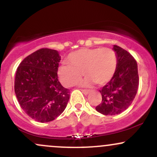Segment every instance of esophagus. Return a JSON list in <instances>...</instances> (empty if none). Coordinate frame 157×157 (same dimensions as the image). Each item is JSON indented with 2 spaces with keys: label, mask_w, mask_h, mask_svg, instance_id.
<instances>
[{
  "label": "esophagus",
  "mask_w": 157,
  "mask_h": 157,
  "mask_svg": "<svg viewBox=\"0 0 157 157\" xmlns=\"http://www.w3.org/2000/svg\"><path fill=\"white\" fill-rule=\"evenodd\" d=\"M82 92L85 94H88L90 93V90H87V89H81Z\"/></svg>",
  "instance_id": "34e87169"
}]
</instances>
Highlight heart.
<instances>
[{
  "label": "heart",
  "mask_w": 157,
  "mask_h": 157,
  "mask_svg": "<svg viewBox=\"0 0 157 157\" xmlns=\"http://www.w3.org/2000/svg\"><path fill=\"white\" fill-rule=\"evenodd\" d=\"M69 65L59 68L58 75L62 83L72 86L78 82L82 73L86 78L82 85L88 86L94 82L102 86L112 78L117 66L116 52L110 48H81L68 56Z\"/></svg>",
  "instance_id": "obj_1"
}]
</instances>
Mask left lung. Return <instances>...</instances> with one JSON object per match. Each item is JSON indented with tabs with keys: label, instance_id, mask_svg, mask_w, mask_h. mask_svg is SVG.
Masks as SVG:
<instances>
[{
	"label": "left lung",
	"instance_id": "obj_1",
	"mask_svg": "<svg viewBox=\"0 0 157 157\" xmlns=\"http://www.w3.org/2000/svg\"><path fill=\"white\" fill-rule=\"evenodd\" d=\"M117 56L116 71L105 86L100 90L102 102L96 107L104 115L119 114L126 110L136 97L139 86L136 61L126 50L114 45Z\"/></svg>",
	"mask_w": 157,
	"mask_h": 157
}]
</instances>
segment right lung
Listing matches in <instances>:
<instances>
[{
    "label": "right lung",
    "mask_w": 157,
    "mask_h": 157,
    "mask_svg": "<svg viewBox=\"0 0 157 157\" xmlns=\"http://www.w3.org/2000/svg\"><path fill=\"white\" fill-rule=\"evenodd\" d=\"M60 56L50 48H40L27 56L19 65L15 92L24 112L40 122L52 121L63 112L69 90L58 80Z\"/></svg>",
    "instance_id": "obj_1"
}]
</instances>
